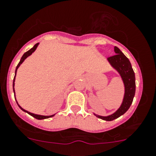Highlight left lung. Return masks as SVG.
<instances>
[{
	"label": "left lung",
	"mask_w": 156,
	"mask_h": 156,
	"mask_svg": "<svg viewBox=\"0 0 156 156\" xmlns=\"http://www.w3.org/2000/svg\"><path fill=\"white\" fill-rule=\"evenodd\" d=\"M114 52L116 55L107 58V61L121 77L124 84V96L121 105L112 114L104 116L94 113L97 117L107 121H111L124 114L132 104L136 93L135 73L130 62L116 46H114Z\"/></svg>",
	"instance_id": "left-lung-1"
}]
</instances>
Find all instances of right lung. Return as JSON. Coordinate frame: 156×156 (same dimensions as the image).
Listing matches in <instances>:
<instances>
[{"label":"right lung","instance_id":"obj_1","mask_svg":"<svg viewBox=\"0 0 156 156\" xmlns=\"http://www.w3.org/2000/svg\"><path fill=\"white\" fill-rule=\"evenodd\" d=\"M39 44H40V43H36V45H34V46H33V48H31V49H30V50H28V51H27V52H26L25 53H24L23 55V56L21 57L20 61V62L18 63L17 66H16V70H15V76H14V78H13V93H14V94H15V90H14V81H15V78H16V71H17L18 68L20 67V65L22 64L24 60H25L26 58H27V57H29V56H30V55H32V53H33V52H35V50H36V48H37V46H39ZM15 100H16V97H15ZM16 104H18L17 101H16ZM18 106H19V107H20V108L21 109V110H23V111L26 112V113H28V114L31 115L32 116H33V117H34V118L37 119V120H43V119H47V118H49V117H52V116H55V114H53V115H50V116H43V115L35 114V113H30V112H29V111H27V110H24V109H23L22 107H21L19 105V104H18Z\"/></svg>","mask_w":156,"mask_h":156}]
</instances>
